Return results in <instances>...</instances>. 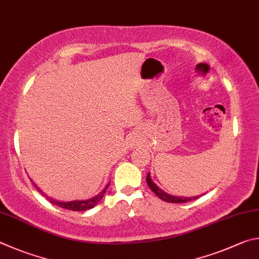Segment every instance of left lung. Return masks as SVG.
Listing matches in <instances>:
<instances>
[{"label":"left lung","instance_id":"obj_1","mask_svg":"<svg viewBox=\"0 0 259 259\" xmlns=\"http://www.w3.org/2000/svg\"><path fill=\"white\" fill-rule=\"evenodd\" d=\"M147 183L149 185V188H150L153 193L156 194L157 197H159L161 200H164L166 202H171V203H182V202H188V201H191L193 199H197L198 197H194V198H182V197H175V196H170V194L166 193L160 190L159 188L157 187V185L152 182L151 178H150V174L147 175Z\"/></svg>","mask_w":259,"mask_h":259}]
</instances>
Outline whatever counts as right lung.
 Masks as SVG:
<instances>
[{
  "mask_svg": "<svg viewBox=\"0 0 259 259\" xmlns=\"http://www.w3.org/2000/svg\"><path fill=\"white\" fill-rule=\"evenodd\" d=\"M108 187H109V184L107 185V188L103 190V191L99 194V196H97V197H94V198H92V199H89V200H84V201H78V200H75V201H70V202H61V201H57V200H53L52 198H48V200L51 202V203H53V205H56V206H59V207H61V208H65V209H68V210H74V211H81V210H88V209H90V208H93L95 205H97V203L101 200V199L103 198V194L106 193V191H107V189H108ZM35 188L38 190V192L42 194L43 197H45V194L40 191V190L36 187L35 185Z\"/></svg>",
  "mask_w": 259,
  "mask_h": 259,
  "instance_id": "obj_1",
  "label": "right lung"
}]
</instances>
